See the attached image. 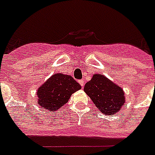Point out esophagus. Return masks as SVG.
<instances>
[{"label":"esophagus","mask_w":155,"mask_h":155,"mask_svg":"<svg viewBox=\"0 0 155 155\" xmlns=\"http://www.w3.org/2000/svg\"><path fill=\"white\" fill-rule=\"evenodd\" d=\"M78 82H79V84H81V86L84 87V80H80Z\"/></svg>","instance_id":"1"}]
</instances>
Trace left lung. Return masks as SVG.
Returning <instances> with one entry per match:
<instances>
[{"instance_id": "8db88e82", "label": "left lung", "mask_w": 155, "mask_h": 155, "mask_svg": "<svg viewBox=\"0 0 155 155\" xmlns=\"http://www.w3.org/2000/svg\"><path fill=\"white\" fill-rule=\"evenodd\" d=\"M84 90L98 110L106 115H113L124 104L123 90L103 74H94L85 84Z\"/></svg>"}]
</instances>
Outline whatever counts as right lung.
<instances>
[{
  "label": "right lung",
  "instance_id": "right-lung-1",
  "mask_svg": "<svg viewBox=\"0 0 155 155\" xmlns=\"http://www.w3.org/2000/svg\"><path fill=\"white\" fill-rule=\"evenodd\" d=\"M81 89L71 75L56 74L38 90V104L44 109L54 112L67 103L73 93Z\"/></svg>",
  "mask_w": 155,
  "mask_h": 155
}]
</instances>
